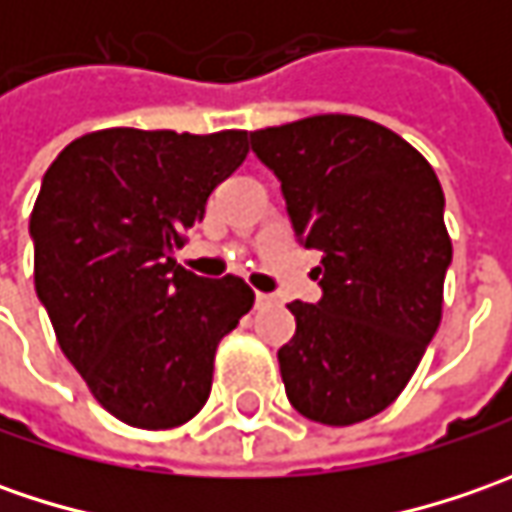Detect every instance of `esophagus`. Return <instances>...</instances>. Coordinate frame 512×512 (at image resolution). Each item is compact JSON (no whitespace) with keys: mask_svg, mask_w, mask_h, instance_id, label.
<instances>
[{"mask_svg":"<svg viewBox=\"0 0 512 512\" xmlns=\"http://www.w3.org/2000/svg\"><path fill=\"white\" fill-rule=\"evenodd\" d=\"M270 305H276V296H270V293H256V307H259V310Z\"/></svg>","mask_w":512,"mask_h":512,"instance_id":"1","label":"esophagus"}]
</instances>
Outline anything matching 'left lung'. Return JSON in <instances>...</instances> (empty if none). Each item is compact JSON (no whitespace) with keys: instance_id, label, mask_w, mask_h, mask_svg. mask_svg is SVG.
Here are the masks:
<instances>
[{"instance_id":"1","label":"left lung","mask_w":512,"mask_h":512,"mask_svg":"<svg viewBox=\"0 0 512 512\" xmlns=\"http://www.w3.org/2000/svg\"><path fill=\"white\" fill-rule=\"evenodd\" d=\"M250 148L282 182L296 239L322 253V299L287 305V399L310 422H364L396 402L442 322V185L419 150L362 116L253 130Z\"/></svg>"}]
</instances>
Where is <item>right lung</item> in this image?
I'll return each instance as SVG.
<instances>
[{"label": "right lung", "instance_id": "obj_1", "mask_svg": "<svg viewBox=\"0 0 512 512\" xmlns=\"http://www.w3.org/2000/svg\"><path fill=\"white\" fill-rule=\"evenodd\" d=\"M245 156L247 130L108 128L70 142L42 179L36 296L96 402L130 427L190 422L216 347L253 307L239 276L202 279L173 259Z\"/></svg>", "mask_w": 512, "mask_h": 512}]
</instances>
